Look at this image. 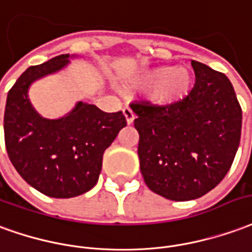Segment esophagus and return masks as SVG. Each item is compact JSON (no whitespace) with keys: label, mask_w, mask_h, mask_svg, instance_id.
Segmentation results:
<instances>
[{"label":"esophagus","mask_w":252,"mask_h":252,"mask_svg":"<svg viewBox=\"0 0 252 252\" xmlns=\"http://www.w3.org/2000/svg\"><path fill=\"white\" fill-rule=\"evenodd\" d=\"M123 115H125V118H126V122H127V125H131V123L134 122L135 115L131 108H129V107H125V108H123Z\"/></svg>","instance_id":"esophagus-1"}]
</instances>
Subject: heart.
Segmentation results:
<instances>
[{"label": "heart", "mask_w": 252, "mask_h": 252, "mask_svg": "<svg viewBox=\"0 0 252 252\" xmlns=\"http://www.w3.org/2000/svg\"><path fill=\"white\" fill-rule=\"evenodd\" d=\"M131 85L152 89L151 97L160 106H172L186 97L192 85V76L185 67L160 66L146 70L131 80Z\"/></svg>", "instance_id": "heart-1"}]
</instances>
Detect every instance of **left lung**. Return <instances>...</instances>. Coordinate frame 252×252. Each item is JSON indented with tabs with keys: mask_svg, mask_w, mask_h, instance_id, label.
<instances>
[{
	"mask_svg": "<svg viewBox=\"0 0 252 252\" xmlns=\"http://www.w3.org/2000/svg\"><path fill=\"white\" fill-rule=\"evenodd\" d=\"M194 88L172 106L140 100L130 107L140 134L146 186L171 201L213 190L231 168L242 134V107L224 73L191 61Z\"/></svg>",
	"mask_w": 252,
	"mask_h": 252,
	"instance_id": "8db88e82",
	"label": "left lung"
}]
</instances>
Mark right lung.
Segmentation results:
<instances>
[{"mask_svg": "<svg viewBox=\"0 0 252 252\" xmlns=\"http://www.w3.org/2000/svg\"><path fill=\"white\" fill-rule=\"evenodd\" d=\"M69 54L31 66L17 78L6 97L3 133L6 152L16 171L37 191L53 198H72L97 183L103 153L126 126L122 111L104 112L78 101L60 119H46L28 99L37 78L63 69Z\"/></svg>", "mask_w": 252, "mask_h": 252, "instance_id": "right-lung-1", "label": "right lung"}]
</instances>
